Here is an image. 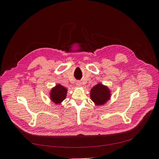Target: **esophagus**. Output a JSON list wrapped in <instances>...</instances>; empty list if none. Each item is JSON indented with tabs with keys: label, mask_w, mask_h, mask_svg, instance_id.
<instances>
[{
	"label": "esophagus",
	"mask_w": 159,
	"mask_h": 159,
	"mask_svg": "<svg viewBox=\"0 0 159 159\" xmlns=\"http://www.w3.org/2000/svg\"><path fill=\"white\" fill-rule=\"evenodd\" d=\"M75 84H76V85H77V86H78V87H80V86L81 85V83L80 82V81H77Z\"/></svg>",
	"instance_id": "esophagus-1"
}]
</instances>
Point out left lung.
Listing matches in <instances>:
<instances>
[{
  "label": "left lung",
  "mask_w": 159,
  "mask_h": 159,
  "mask_svg": "<svg viewBox=\"0 0 159 159\" xmlns=\"http://www.w3.org/2000/svg\"><path fill=\"white\" fill-rule=\"evenodd\" d=\"M110 90L102 84H98L91 89L90 97L95 105H101L106 103L111 97Z\"/></svg>",
  "instance_id": "obj_1"
}]
</instances>
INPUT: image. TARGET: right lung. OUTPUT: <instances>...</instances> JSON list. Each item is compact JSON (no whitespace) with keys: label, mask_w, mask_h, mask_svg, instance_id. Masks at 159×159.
<instances>
[{"label":"right lung","mask_w":159,"mask_h":159,"mask_svg":"<svg viewBox=\"0 0 159 159\" xmlns=\"http://www.w3.org/2000/svg\"><path fill=\"white\" fill-rule=\"evenodd\" d=\"M67 89L60 84L56 85L52 88L50 92V98L53 102L58 104L66 98Z\"/></svg>","instance_id":"right-lung-1"}]
</instances>
